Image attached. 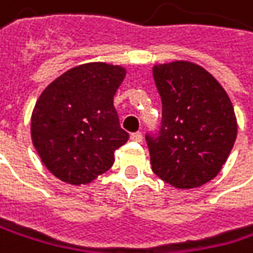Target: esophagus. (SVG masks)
<instances>
[{
	"label": "esophagus",
	"mask_w": 253,
	"mask_h": 253,
	"mask_svg": "<svg viewBox=\"0 0 253 253\" xmlns=\"http://www.w3.org/2000/svg\"><path fill=\"white\" fill-rule=\"evenodd\" d=\"M131 140H132V141H137V143H140V141L143 140V135H141V132H132V134H131Z\"/></svg>",
	"instance_id": "34e87169"
}]
</instances>
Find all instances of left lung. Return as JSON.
Listing matches in <instances>:
<instances>
[{
	"instance_id": "left-lung-1",
	"label": "left lung",
	"mask_w": 253,
	"mask_h": 253,
	"mask_svg": "<svg viewBox=\"0 0 253 253\" xmlns=\"http://www.w3.org/2000/svg\"><path fill=\"white\" fill-rule=\"evenodd\" d=\"M163 101L158 134H146L152 171L177 189L210 182L237 137V119L225 89L203 67L176 61L153 67Z\"/></svg>"
}]
</instances>
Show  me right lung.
<instances>
[{
	"label": "right lung",
	"instance_id": "1",
	"mask_svg": "<svg viewBox=\"0 0 253 253\" xmlns=\"http://www.w3.org/2000/svg\"><path fill=\"white\" fill-rule=\"evenodd\" d=\"M126 70L106 62L74 67L53 80L36 103L31 137L42 163L59 180L86 185L115 163L129 138L113 97Z\"/></svg>",
	"mask_w": 253,
	"mask_h": 253
}]
</instances>
